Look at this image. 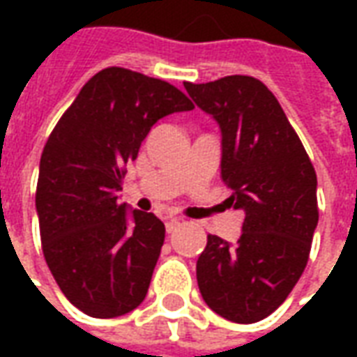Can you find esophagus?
Here are the masks:
<instances>
[{
	"label": "esophagus",
	"instance_id": "34e87169",
	"mask_svg": "<svg viewBox=\"0 0 357 357\" xmlns=\"http://www.w3.org/2000/svg\"><path fill=\"white\" fill-rule=\"evenodd\" d=\"M179 224H181L179 218H168V222H166V231L174 233L179 227Z\"/></svg>",
	"mask_w": 357,
	"mask_h": 357
}]
</instances>
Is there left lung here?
<instances>
[{
	"mask_svg": "<svg viewBox=\"0 0 357 357\" xmlns=\"http://www.w3.org/2000/svg\"><path fill=\"white\" fill-rule=\"evenodd\" d=\"M222 130L227 204L245 212L235 245L208 235L197 260L204 302L235 323L273 314L306 268L317 227V178L281 105L252 76L183 84Z\"/></svg>",
	"mask_w": 357,
	"mask_h": 357,
	"instance_id": "1",
	"label": "left lung"
}]
</instances>
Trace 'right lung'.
<instances>
[{
    "mask_svg": "<svg viewBox=\"0 0 357 357\" xmlns=\"http://www.w3.org/2000/svg\"><path fill=\"white\" fill-rule=\"evenodd\" d=\"M183 91L110 66L80 89L45 143L36 189L42 250L59 289L91 317H118L145 300L164 245L153 212L118 202L126 164L151 128L193 110Z\"/></svg>",
    "mask_w": 357,
    "mask_h": 357,
    "instance_id": "obj_1",
    "label": "right lung"
}]
</instances>
